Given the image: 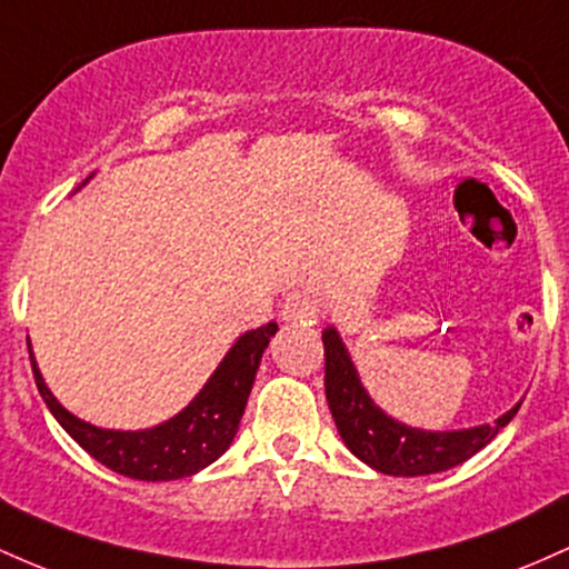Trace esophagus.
Instances as JSON below:
<instances>
[{"label":"esophagus","mask_w":569,"mask_h":569,"mask_svg":"<svg viewBox=\"0 0 569 569\" xmlns=\"http://www.w3.org/2000/svg\"><path fill=\"white\" fill-rule=\"evenodd\" d=\"M283 321L289 323H316L318 321V305L310 291H293L289 293L283 305Z\"/></svg>","instance_id":"34e87169"}]
</instances>
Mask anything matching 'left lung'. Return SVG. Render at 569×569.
<instances>
[{"label": "left lung", "mask_w": 569, "mask_h": 569, "mask_svg": "<svg viewBox=\"0 0 569 569\" xmlns=\"http://www.w3.org/2000/svg\"><path fill=\"white\" fill-rule=\"evenodd\" d=\"M326 401L345 447L375 471L388 476H430L460 466L487 447L519 411L513 403L498 420L460 430H426L398 422L371 401L335 326L323 329Z\"/></svg>", "instance_id": "1"}]
</instances>
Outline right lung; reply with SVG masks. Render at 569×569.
<instances>
[{
    "instance_id": "1",
    "label": "right lung",
    "mask_w": 569,
    "mask_h": 569,
    "mask_svg": "<svg viewBox=\"0 0 569 569\" xmlns=\"http://www.w3.org/2000/svg\"><path fill=\"white\" fill-rule=\"evenodd\" d=\"M276 331L278 323H267L240 335L202 385L200 393L179 415L141 430L98 428L93 422H84L71 415L44 382L31 342L29 358L39 396L84 452L128 479L173 481L202 471L230 449L240 417L246 411L248 393L257 380L262 352L276 337Z\"/></svg>"
}]
</instances>
